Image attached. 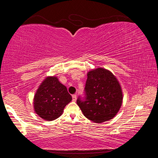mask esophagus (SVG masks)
<instances>
[{
	"label": "esophagus",
	"instance_id": "34e87169",
	"mask_svg": "<svg viewBox=\"0 0 158 158\" xmlns=\"http://www.w3.org/2000/svg\"><path fill=\"white\" fill-rule=\"evenodd\" d=\"M77 100V95H73V101L75 102Z\"/></svg>",
	"mask_w": 158,
	"mask_h": 158
}]
</instances>
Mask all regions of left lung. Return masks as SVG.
<instances>
[{"mask_svg":"<svg viewBox=\"0 0 158 158\" xmlns=\"http://www.w3.org/2000/svg\"><path fill=\"white\" fill-rule=\"evenodd\" d=\"M85 82L84 100L77 103L84 116L93 122L111 120L118 112L123 102V92L118 81L108 69L98 68L89 71Z\"/></svg>","mask_w":158,"mask_h":158,"instance_id":"8db88e82","label":"left lung"}]
</instances>
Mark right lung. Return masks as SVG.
Wrapping results in <instances>:
<instances>
[{
  "instance_id": "1",
  "label": "right lung",
  "mask_w": 158,
  "mask_h": 158,
  "mask_svg": "<svg viewBox=\"0 0 158 158\" xmlns=\"http://www.w3.org/2000/svg\"><path fill=\"white\" fill-rule=\"evenodd\" d=\"M33 101L35 113L51 121L62 115L64 108L72 101V96L56 77H47L37 89Z\"/></svg>"
}]
</instances>
